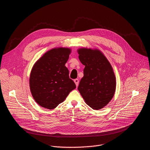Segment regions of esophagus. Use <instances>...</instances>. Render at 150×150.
<instances>
[{
    "instance_id": "1",
    "label": "esophagus",
    "mask_w": 150,
    "mask_h": 150,
    "mask_svg": "<svg viewBox=\"0 0 150 150\" xmlns=\"http://www.w3.org/2000/svg\"><path fill=\"white\" fill-rule=\"evenodd\" d=\"M74 82L75 83L76 85L77 86L78 85H79V79H74Z\"/></svg>"
}]
</instances>
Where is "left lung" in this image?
Wrapping results in <instances>:
<instances>
[{
    "mask_svg": "<svg viewBox=\"0 0 150 150\" xmlns=\"http://www.w3.org/2000/svg\"><path fill=\"white\" fill-rule=\"evenodd\" d=\"M77 52L80 62L85 66L78 89L89 107L101 109L110 102L115 93L116 80L112 67L98 49L82 48Z\"/></svg>",
    "mask_w": 150,
    "mask_h": 150,
    "instance_id": "1",
    "label": "left lung"
}]
</instances>
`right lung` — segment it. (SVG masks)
<instances>
[{
    "label": "right lung",
    "mask_w": 150,
    "mask_h": 150,
    "mask_svg": "<svg viewBox=\"0 0 150 150\" xmlns=\"http://www.w3.org/2000/svg\"><path fill=\"white\" fill-rule=\"evenodd\" d=\"M70 52L69 48H52L33 65L29 78L30 89L33 99L41 107L55 108L76 88L65 66Z\"/></svg>",
    "instance_id": "right-lung-1"
}]
</instances>
